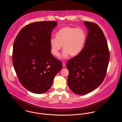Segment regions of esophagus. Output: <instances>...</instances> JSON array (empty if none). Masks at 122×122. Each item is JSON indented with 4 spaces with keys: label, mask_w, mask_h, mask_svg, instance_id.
I'll return each mask as SVG.
<instances>
[{
    "label": "esophagus",
    "mask_w": 122,
    "mask_h": 122,
    "mask_svg": "<svg viewBox=\"0 0 122 122\" xmlns=\"http://www.w3.org/2000/svg\"><path fill=\"white\" fill-rule=\"evenodd\" d=\"M62 66L63 67H66V63H65V62H62Z\"/></svg>",
    "instance_id": "1"
}]
</instances>
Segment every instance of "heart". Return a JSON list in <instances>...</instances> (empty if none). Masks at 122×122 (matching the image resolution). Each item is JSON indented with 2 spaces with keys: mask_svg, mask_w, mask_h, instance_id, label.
Instances as JSON below:
<instances>
[{
  "mask_svg": "<svg viewBox=\"0 0 122 122\" xmlns=\"http://www.w3.org/2000/svg\"><path fill=\"white\" fill-rule=\"evenodd\" d=\"M86 33L82 28L66 26L60 29L55 34V38L49 40L51 52L55 56L60 55V51L64 49L61 58L66 59L70 55H77L82 50L86 40Z\"/></svg>",
  "mask_w": 122,
  "mask_h": 122,
  "instance_id": "obj_1",
  "label": "heart"
}]
</instances>
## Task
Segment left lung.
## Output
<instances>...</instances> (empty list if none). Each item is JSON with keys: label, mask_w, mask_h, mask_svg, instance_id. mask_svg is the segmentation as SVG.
Wrapping results in <instances>:
<instances>
[{"label": "left lung", "mask_w": 122, "mask_h": 122, "mask_svg": "<svg viewBox=\"0 0 122 122\" xmlns=\"http://www.w3.org/2000/svg\"><path fill=\"white\" fill-rule=\"evenodd\" d=\"M88 34L85 46L77 55L68 61V85L75 93L87 94L102 83L109 61L107 40L96 24L85 21Z\"/></svg>", "instance_id": "8db88e82"}]
</instances>
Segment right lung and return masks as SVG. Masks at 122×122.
<instances>
[{
	"label": "right lung",
	"instance_id": "right-lung-1",
	"mask_svg": "<svg viewBox=\"0 0 122 122\" xmlns=\"http://www.w3.org/2000/svg\"><path fill=\"white\" fill-rule=\"evenodd\" d=\"M54 21H37L25 26L14 43L13 63L18 79L28 91L43 93L51 87L61 61L51 53L49 40Z\"/></svg>",
	"mask_w": 122,
	"mask_h": 122
}]
</instances>
